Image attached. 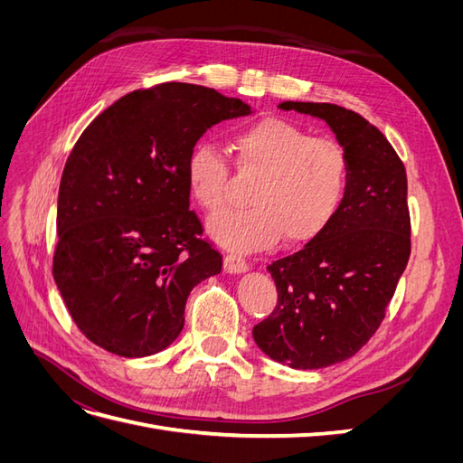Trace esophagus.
<instances>
[{
    "label": "esophagus",
    "instance_id": "34e87169",
    "mask_svg": "<svg viewBox=\"0 0 463 463\" xmlns=\"http://www.w3.org/2000/svg\"><path fill=\"white\" fill-rule=\"evenodd\" d=\"M223 270L228 274H243L249 270V264L245 262L243 257L235 255V253H228L223 257Z\"/></svg>",
    "mask_w": 463,
    "mask_h": 463
}]
</instances>
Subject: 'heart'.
Here are the masks:
<instances>
[{
  "instance_id": "b5f03b06",
  "label": "heart",
  "mask_w": 463,
  "mask_h": 463,
  "mask_svg": "<svg viewBox=\"0 0 463 463\" xmlns=\"http://www.w3.org/2000/svg\"><path fill=\"white\" fill-rule=\"evenodd\" d=\"M243 172L260 174L241 213L213 218L208 232L232 250H257L284 237L305 245L325 232L345 201L352 162L334 138L313 137L284 118H262L232 138ZM230 167L213 145H197L185 160L191 197L208 214L228 204Z\"/></svg>"
}]
</instances>
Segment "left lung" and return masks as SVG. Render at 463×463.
Instances as JSON below:
<instances>
[{"instance_id":"obj_1","label":"left lung","mask_w":463,"mask_h":463,"mask_svg":"<svg viewBox=\"0 0 463 463\" xmlns=\"http://www.w3.org/2000/svg\"><path fill=\"white\" fill-rule=\"evenodd\" d=\"M318 118L347 150L352 177L338 216L269 272L278 305L253 328L270 359L322 369L355 355L381 326L411 253L408 177L386 137L352 109L326 102H282Z\"/></svg>"}]
</instances>
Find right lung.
<instances>
[{
    "label": "right lung",
    "mask_w": 463,
    "mask_h": 463,
    "mask_svg": "<svg viewBox=\"0 0 463 463\" xmlns=\"http://www.w3.org/2000/svg\"><path fill=\"white\" fill-rule=\"evenodd\" d=\"M249 114L240 98L164 82L82 131L60 184L53 278L92 344L146 357L184 330L191 289L222 270L189 210L185 160L213 125Z\"/></svg>",
    "instance_id": "1"
}]
</instances>
